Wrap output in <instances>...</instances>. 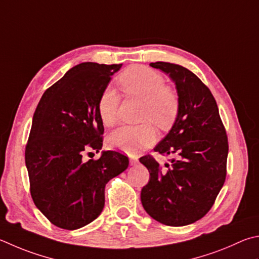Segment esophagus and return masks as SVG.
Segmentation results:
<instances>
[{
  "label": "esophagus",
  "instance_id": "obj_1",
  "mask_svg": "<svg viewBox=\"0 0 259 259\" xmlns=\"http://www.w3.org/2000/svg\"><path fill=\"white\" fill-rule=\"evenodd\" d=\"M129 161H130L131 165H136V164L138 163V157H137V156H130Z\"/></svg>",
  "mask_w": 259,
  "mask_h": 259
}]
</instances>
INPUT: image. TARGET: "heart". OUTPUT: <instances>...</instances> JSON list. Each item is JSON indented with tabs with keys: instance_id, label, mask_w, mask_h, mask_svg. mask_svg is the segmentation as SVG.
Masks as SVG:
<instances>
[{
	"instance_id": "b5f03b06",
	"label": "heart",
	"mask_w": 259,
	"mask_h": 259,
	"mask_svg": "<svg viewBox=\"0 0 259 259\" xmlns=\"http://www.w3.org/2000/svg\"><path fill=\"white\" fill-rule=\"evenodd\" d=\"M120 83L129 96L143 101L142 120L153 121L161 128L170 125L179 111V97L172 88L165 86V79L152 69L136 65L121 74ZM120 96L113 87H106L98 100L97 110L103 123L113 125L117 120ZM157 133L150 123L123 125L114 130L107 144L111 148L135 155L152 146Z\"/></svg>"
}]
</instances>
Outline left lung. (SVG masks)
Instances as JSON below:
<instances>
[{"label":"left lung","mask_w":259,"mask_h":259,"mask_svg":"<svg viewBox=\"0 0 259 259\" xmlns=\"http://www.w3.org/2000/svg\"><path fill=\"white\" fill-rule=\"evenodd\" d=\"M149 65L162 70L176 83L177 119L154 148L176 157L165 164L166 168L150 155L139 158L150 176L140 199L157 222L182 227L207 214L222 189L227 177L228 136L214 96L195 73L168 62Z\"/></svg>","instance_id":"obj_1"}]
</instances>
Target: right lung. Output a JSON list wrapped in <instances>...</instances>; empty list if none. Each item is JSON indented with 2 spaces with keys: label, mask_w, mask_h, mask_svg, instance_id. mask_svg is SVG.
<instances>
[{
  "label": "right lung",
  "mask_w": 259,
  "mask_h": 259,
  "mask_svg": "<svg viewBox=\"0 0 259 259\" xmlns=\"http://www.w3.org/2000/svg\"><path fill=\"white\" fill-rule=\"evenodd\" d=\"M121 67L78 64L43 94L36 107L25 150L30 194L36 207L61 229L77 230L97 219L106 183L129 165L128 157L114 150L82 161L86 152L102 148L98 100Z\"/></svg>",
  "instance_id": "right-lung-1"
}]
</instances>
